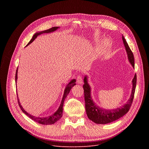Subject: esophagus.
Here are the masks:
<instances>
[{
    "label": "esophagus",
    "instance_id": "esophagus-1",
    "mask_svg": "<svg viewBox=\"0 0 149 149\" xmlns=\"http://www.w3.org/2000/svg\"><path fill=\"white\" fill-rule=\"evenodd\" d=\"M77 82L78 84H81L83 83V79H82V78H81V77L80 75H79V76L77 77Z\"/></svg>",
    "mask_w": 149,
    "mask_h": 149
}]
</instances>
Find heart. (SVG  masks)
I'll return each mask as SVG.
<instances>
[{"instance_id":"obj_1","label":"heart","mask_w":149,"mask_h":149,"mask_svg":"<svg viewBox=\"0 0 149 149\" xmlns=\"http://www.w3.org/2000/svg\"><path fill=\"white\" fill-rule=\"evenodd\" d=\"M109 46H110V42L108 40H106L103 42V49H107Z\"/></svg>"}]
</instances>
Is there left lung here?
I'll return each instance as SVG.
<instances>
[{"mask_svg":"<svg viewBox=\"0 0 149 149\" xmlns=\"http://www.w3.org/2000/svg\"><path fill=\"white\" fill-rule=\"evenodd\" d=\"M123 43L126 49L127 55V58L132 67L135 68L134 57L133 52L130 50L129 46L126 40V39L122 36ZM132 88L130 98L127 100L126 103L113 109H106L103 107H101L98 106L93 100L91 95V87L88 83V76L86 75L84 77V93L85 100V108L89 120L94 122L96 124H106L115 121L121 118L125 114H126L129 111L131 104L132 103L133 99L134 97V93L135 91L136 85V75H134V79L132 81Z\"/></svg>","mask_w":149,"mask_h":149,"instance_id":"left-lung-1","label":"left lung"}]
</instances>
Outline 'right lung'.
I'll list each match as a JSON object with an SVG mask.
<instances>
[{"mask_svg":"<svg viewBox=\"0 0 149 149\" xmlns=\"http://www.w3.org/2000/svg\"><path fill=\"white\" fill-rule=\"evenodd\" d=\"M60 27L58 26H55V27H52L49 29L47 30H45V31H38V32H37L36 33H35L34 34V36H33V38L31 39V40L29 42V43L27 44V46H28L29 44H31L32 43L35 39L38 36L42 34L43 33H53L54 31H57L58 29H59ZM17 72H18V68L16 70V74H15V83H17ZM76 82V80L75 79H72L69 81V83L66 86L65 91H64V93L63 95L60 104L57 110L56 111V112L54 113L52 115L48 116H46V117H39V116H34L33 115H31L30 113H29L28 112H27L23 108V107L22 106L20 101H19V99L18 97V94H17V98H18V103H19V105L21 109V110L22 111V112L24 113L25 115H26L28 117L31 119H32L33 120H34L36 122L38 123L39 124H44V125H51V124H53L55 123H56L57 121H58L61 117H62V115H63V103L64 101L65 100V98H66L67 95H68V93H69L70 91L71 90V89L72 88V87H74V86L76 84L75 83ZM17 86V84H16Z\"/></svg>","mask_w":149,"mask_h":149,"instance_id":"add662e5","label":"right lung"}]
</instances>
